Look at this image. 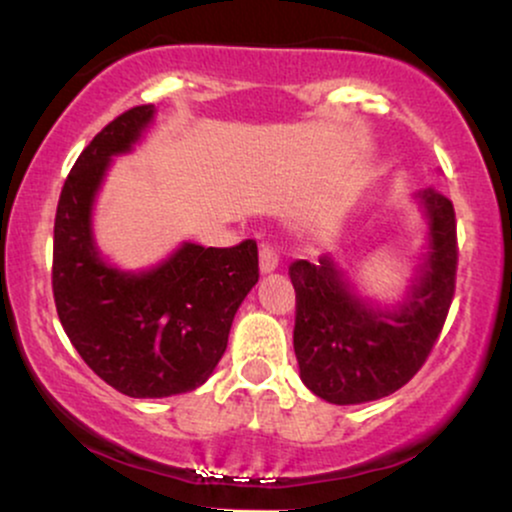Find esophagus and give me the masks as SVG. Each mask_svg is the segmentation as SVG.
<instances>
[{"mask_svg":"<svg viewBox=\"0 0 512 512\" xmlns=\"http://www.w3.org/2000/svg\"><path fill=\"white\" fill-rule=\"evenodd\" d=\"M276 267H279V255H276V250L269 248V245H262L260 248V272L272 274Z\"/></svg>","mask_w":512,"mask_h":512,"instance_id":"1","label":"esophagus"}]
</instances>
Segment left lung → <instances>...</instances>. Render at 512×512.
Instances as JSON below:
<instances>
[{
  "label": "left lung",
  "mask_w": 512,
  "mask_h": 512,
  "mask_svg": "<svg viewBox=\"0 0 512 512\" xmlns=\"http://www.w3.org/2000/svg\"><path fill=\"white\" fill-rule=\"evenodd\" d=\"M414 199L426 221V245L395 301L363 296L332 255L289 267L301 380L325 402L346 407L392 395L424 366L443 330L455 293V209L431 187Z\"/></svg>",
  "instance_id": "8db88e82"
}]
</instances>
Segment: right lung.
Wrapping results in <instances>:
<instances>
[{"label":"right lung","instance_id":"1","mask_svg":"<svg viewBox=\"0 0 512 512\" xmlns=\"http://www.w3.org/2000/svg\"><path fill=\"white\" fill-rule=\"evenodd\" d=\"M137 105L93 137L64 180L55 216L52 291L69 342L86 366L127 397L158 399L204 385L228 346L233 317L260 279L257 243H180L149 269L108 262L93 236V207L113 158L154 125Z\"/></svg>","mask_w":512,"mask_h":512}]
</instances>
